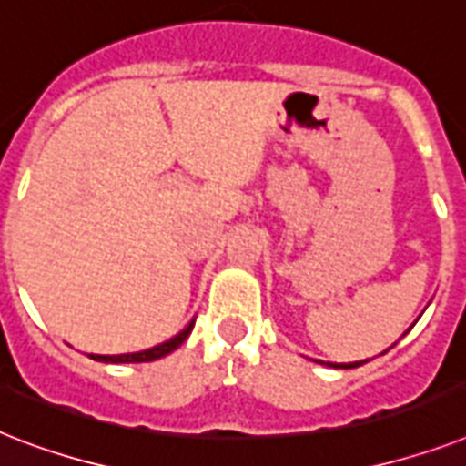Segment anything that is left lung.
Instances as JSON below:
<instances>
[{"label":"left lung","mask_w":466,"mask_h":466,"mask_svg":"<svg viewBox=\"0 0 466 466\" xmlns=\"http://www.w3.org/2000/svg\"><path fill=\"white\" fill-rule=\"evenodd\" d=\"M409 332V329H407ZM404 332V334H407ZM315 363H322V366H329V368H359V366H363V363H368V360H356V363H325V360H315Z\"/></svg>","instance_id":"1"}]
</instances>
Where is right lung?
Masks as SVG:
<instances>
[{
    "label": "right lung",
    "mask_w": 466,
    "mask_h": 466,
    "mask_svg": "<svg viewBox=\"0 0 466 466\" xmlns=\"http://www.w3.org/2000/svg\"><path fill=\"white\" fill-rule=\"evenodd\" d=\"M192 327H195V319L189 322L182 332H177L175 337H170L168 341H163V344H156L151 346V349H147V351H137V353H117V356H100V353H88V359L93 360H100V363H148V360H158L163 359V356H168V353H173L177 346L185 341V339L189 337V332H192Z\"/></svg>",
    "instance_id": "right-lung-1"
}]
</instances>
